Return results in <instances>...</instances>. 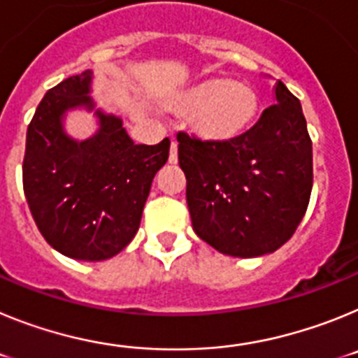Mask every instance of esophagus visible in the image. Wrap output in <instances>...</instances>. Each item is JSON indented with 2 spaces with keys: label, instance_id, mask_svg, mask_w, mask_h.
<instances>
[{
  "label": "esophagus",
  "instance_id": "34e87169",
  "mask_svg": "<svg viewBox=\"0 0 358 358\" xmlns=\"http://www.w3.org/2000/svg\"><path fill=\"white\" fill-rule=\"evenodd\" d=\"M169 161L172 164H176L177 163V143L176 141H172V147H170V157H169Z\"/></svg>",
  "mask_w": 358,
  "mask_h": 358
}]
</instances>
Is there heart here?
Masks as SVG:
<instances>
[{
    "label": "heart",
    "instance_id": "obj_1",
    "mask_svg": "<svg viewBox=\"0 0 358 358\" xmlns=\"http://www.w3.org/2000/svg\"><path fill=\"white\" fill-rule=\"evenodd\" d=\"M170 106L179 113H194L189 127L210 143H227L252 123L258 110L255 90L229 78H211L182 91Z\"/></svg>",
    "mask_w": 358,
    "mask_h": 358
}]
</instances>
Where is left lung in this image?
<instances>
[{
  "mask_svg": "<svg viewBox=\"0 0 358 358\" xmlns=\"http://www.w3.org/2000/svg\"><path fill=\"white\" fill-rule=\"evenodd\" d=\"M276 103L227 143L177 134L192 226L218 252L255 258L280 249L308 208L312 140L301 103L276 82Z\"/></svg>",
  "mask_w": 358,
  "mask_h": 358,
  "instance_id": "left-lung-1",
  "label": "left lung"
}]
</instances>
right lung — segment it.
I'll return each mask as SVG.
<instances>
[{
  "instance_id": "obj_1",
  "label": "right lung",
  "mask_w": 358,
  "mask_h": 358,
  "mask_svg": "<svg viewBox=\"0 0 358 358\" xmlns=\"http://www.w3.org/2000/svg\"><path fill=\"white\" fill-rule=\"evenodd\" d=\"M91 78L90 69L66 78L37 106L27 131L23 189L41 235L55 251L100 262L118 255L138 233L170 140L134 145L122 120L100 109L93 138H69L62 118L75 107L93 109Z\"/></svg>"
}]
</instances>
